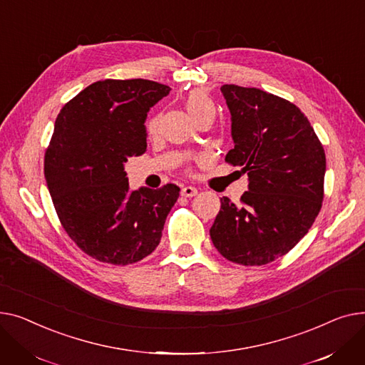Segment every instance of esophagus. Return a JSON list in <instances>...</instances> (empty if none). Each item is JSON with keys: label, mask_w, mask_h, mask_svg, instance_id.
Segmentation results:
<instances>
[{"label": "esophagus", "mask_w": 365, "mask_h": 365, "mask_svg": "<svg viewBox=\"0 0 365 365\" xmlns=\"http://www.w3.org/2000/svg\"><path fill=\"white\" fill-rule=\"evenodd\" d=\"M197 195V188L196 187H191V185H187V187H182L181 188V196L184 197H192Z\"/></svg>", "instance_id": "34e87169"}]
</instances>
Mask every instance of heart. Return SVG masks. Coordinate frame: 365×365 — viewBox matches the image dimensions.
Here are the masks:
<instances>
[{
	"instance_id": "obj_1",
	"label": "heart",
	"mask_w": 365,
	"mask_h": 365,
	"mask_svg": "<svg viewBox=\"0 0 365 365\" xmlns=\"http://www.w3.org/2000/svg\"><path fill=\"white\" fill-rule=\"evenodd\" d=\"M185 107L192 119L207 110H213V106H212L210 100L202 91H191L185 100ZM158 123H159L158 118L150 119V122L147 123V133L150 135H153L158 131Z\"/></svg>"
}]
</instances>
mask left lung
Segmentation results:
<instances>
[{
    "mask_svg": "<svg viewBox=\"0 0 365 365\" xmlns=\"http://www.w3.org/2000/svg\"><path fill=\"white\" fill-rule=\"evenodd\" d=\"M221 93L234 141L225 162L242 166L249 185L237 205L221 199L210 239L231 262L265 265L292 250L314 224L324 197L326 153L293 103L232 83Z\"/></svg>",
    "mask_w": 365,
    "mask_h": 365,
    "instance_id": "left-lung-1",
    "label": "left lung"
}]
</instances>
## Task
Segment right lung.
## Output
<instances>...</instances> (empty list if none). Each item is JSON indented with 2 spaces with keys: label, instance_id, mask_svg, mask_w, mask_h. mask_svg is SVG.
<instances>
[{
  "label": "right lung",
  "instance_id": "right-lung-1",
  "mask_svg": "<svg viewBox=\"0 0 365 365\" xmlns=\"http://www.w3.org/2000/svg\"><path fill=\"white\" fill-rule=\"evenodd\" d=\"M148 79H104L63 106L44 159L57 217L91 258L130 265L152 253L162 237L180 187L131 191L125 162L147 148L145 118L168 96Z\"/></svg>",
  "mask_w": 365,
  "mask_h": 365
}]
</instances>
